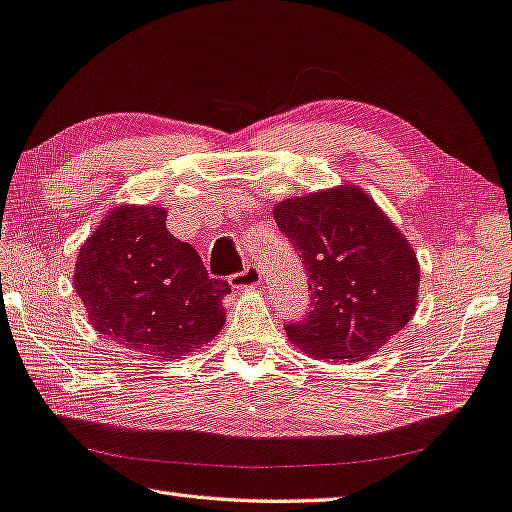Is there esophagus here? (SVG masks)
<instances>
[{"label": "esophagus", "mask_w": 512, "mask_h": 512, "mask_svg": "<svg viewBox=\"0 0 512 512\" xmlns=\"http://www.w3.org/2000/svg\"><path fill=\"white\" fill-rule=\"evenodd\" d=\"M259 283H261V270L255 264L246 266L242 272H237V275L231 277V285H233V288H237V290L257 288Z\"/></svg>", "instance_id": "esophagus-1"}]
</instances>
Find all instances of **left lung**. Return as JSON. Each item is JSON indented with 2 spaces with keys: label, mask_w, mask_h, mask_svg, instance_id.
I'll use <instances>...</instances> for the list:
<instances>
[{
  "label": "left lung",
  "mask_w": 512,
  "mask_h": 512,
  "mask_svg": "<svg viewBox=\"0 0 512 512\" xmlns=\"http://www.w3.org/2000/svg\"><path fill=\"white\" fill-rule=\"evenodd\" d=\"M272 216L312 281V310L285 325L296 349L314 360L362 362L410 323L417 253L358 185L285 198Z\"/></svg>",
  "instance_id": "8db88e82"
}]
</instances>
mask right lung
I'll use <instances>...</instances> for the list:
<instances>
[{
    "label": "right lung",
    "instance_id": "add662e5",
    "mask_svg": "<svg viewBox=\"0 0 512 512\" xmlns=\"http://www.w3.org/2000/svg\"><path fill=\"white\" fill-rule=\"evenodd\" d=\"M157 205L106 213L76 259L74 290L102 336L146 358L176 360L227 323V281L211 279L192 244L165 229Z\"/></svg>",
    "mask_w": 512,
    "mask_h": 512
}]
</instances>
